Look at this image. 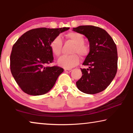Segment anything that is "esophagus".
<instances>
[{
	"instance_id": "34e87169",
	"label": "esophagus",
	"mask_w": 133,
	"mask_h": 133,
	"mask_svg": "<svg viewBox=\"0 0 133 133\" xmlns=\"http://www.w3.org/2000/svg\"><path fill=\"white\" fill-rule=\"evenodd\" d=\"M64 71H65V72H70L72 71V70H71V69H66V68H65V70H64Z\"/></svg>"
}]
</instances>
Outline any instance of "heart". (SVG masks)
Instances as JSON below:
<instances>
[{"instance_id": "b5f03b06", "label": "heart", "mask_w": 133, "mask_h": 133, "mask_svg": "<svg viewBox=\"0 0 133 133\" xmlns=\"http://www.w3.org/2000/svg\"><path fill=\"white\" fill-rule=\"evenodd\" d=\"M66 37L74 43V48L71 51V55L63 56L58 61V64L65 68H72L79 62L80 59L78 55L84 57L88 53V48L84 44V37L82 34L77 32H70L66 34ZM62 40L60 36H56L51 42L50 48L52 54L59 57L62 52Z\"/></svg>"}]
</instances>
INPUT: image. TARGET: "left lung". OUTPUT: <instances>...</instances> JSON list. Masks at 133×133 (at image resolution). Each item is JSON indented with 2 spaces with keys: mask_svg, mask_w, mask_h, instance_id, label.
<instances>
[{
  "mask_svg": "<svg viewBox=\"0 0 133 133\" xmlns=\"http://www.w3.org/2000/svg\"><path fill=\"white\" fill-rule=\"evenodd\" d=\"M73 31L85 35L90 42V52L83 63L88 68H81L82 76L76 85L84 93H99L109 86L117 72L116 43L108 32L99 27L82 25Z\"/></svg>",
  "mask_w": 133,
  "mask_h": 133,
  "instance_id": "8db88e82",
  "label": "left lung"
}]
</instances>
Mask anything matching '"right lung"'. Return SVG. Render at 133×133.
I'll use <instances>...</instances> for the list:
<instances>
[{
  "instance_id": "obj_1",
  "label": "right lung",
  "mask_w": 133,
  "mask_h": 133,
  "mask_svg": "<svg viewBox=\"0 0 133 133\" xmlns=\"http://www.w3.org/2000/svg\"><path fill=\"white\" fill-rule=\"evenodd\" d=\"M70 28L32 29L20 37L12 46L10 70L21 90L31 96L48 92L63 71L58 66H47L53 62L51 42Z\"/></svg>"
}]
</instances>
